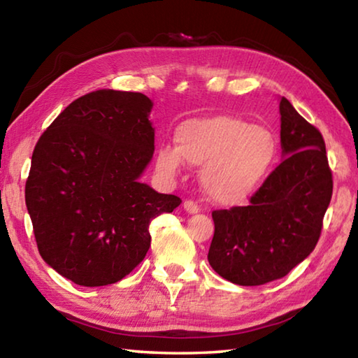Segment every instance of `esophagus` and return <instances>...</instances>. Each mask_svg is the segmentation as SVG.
I'll use <instances>...</instances> for the list:
<instances>
[{"instance_id": "esophagus-1", "label": "esophagus", "mask_w": 358, "mask_h": 358, "mask_svg": "<svg viewBox=\"0 0 358 358\" xmlns=\"http://www.w3.org/2000/svg\"><path fill=\"white\" fill-rule=\"evenodd\" d=\"M183 208H185V211L189 213V214H197L200 211L199 205L196 203V201H192V200H186L185 203H183Z\"/></svg>"}]
</instances>
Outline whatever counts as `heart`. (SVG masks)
Listing matches in <instances>:
<instances>
[{"label": "heart", "instance_id": "1", "mask_svg": "<svg viewBox=\"0 0 358 358\" xmlns=\"http://www.w3.org/2000/svg\"><path fill=\"white\" fill-rule=\"evenodd\" d=\"M277 152L274 134L235 115H213L185 122L177 145L162 144L155 164L167 177L185 166H203L200 183L211 200L241 203L255 192Z\"/></svg>", "mask_w": 358, "mask_h": 358}]
</instances>
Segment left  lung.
<instances>
[{
  "label": "left lung",
  "instance_id": "left-lung-1",
  "mask_svg": "<svg viewBox=\"0 0 358 358\" xmlns=\"http://www.w3.org/2000/svg\"><path fill=\"white\" fill-rule=\"evenodd\" d=\"M285 158L247 206L213 211L208 262L220 277L241 287L282 278L307 258L321 236L334 180L320 129L280 100Z\"/></svg>",
  "mask_w": 358,
  "mask_h": 358
}]
</instances>
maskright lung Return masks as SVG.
<instances>
[{"label": "right lung", "mask_w": 358, "mask_h": 358, "mask_svg": "<svg viewBox=\"0 0 358 358\" xmlns=\"http://www.w3.org/2000/svg\"><path fill=\"white\" fill-rule=\"evenodd\" d=\"M152 100L101 89L56 117L32 152L24 199L45 263L81 287L122 280L147 255L152 219L181 200L139 178L155 152Z\"/></svg>", "instance_id": "1"}]
</instances>
